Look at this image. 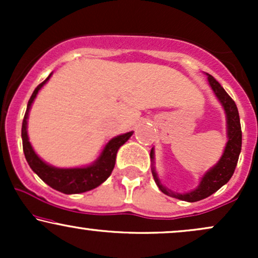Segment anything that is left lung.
I'll return each instance as SVG.
<instances>
[{"instance_id":"1","label":"left lung","mask_w":258,"mask_h":258,"mask_svg":"<svg viewBox=\"0 0 258 258\" xmlns=\"http://www.w3.org/2000/svg\"><path fill=\"white\" fill-rule=\"evenodd\" d=\"M210 86L214 90L215 94L220 102L223 105L224 110L227 115V125H228V142L226 149H224L223 155L220 161L216 164L215 167H212L209 172H206L205 176L201 179L199 186L190 193L185 194H174L171 190L165 188L164 185L160 183V180L156 176V172L153 168V176L155 179L156 184L159 185L160 190L168 197L176 198V199L189 201V203H195L205 199L217 191L222 185L232 178L234 171H235L236 164H238L239 155L241 152V126H240V117H239V111L236 108L235 102L230 98L229 94L224 91L220 82L216 80L214 76L209 75ZM150 158L154 159V152L152 149L150 152Z\"/></svg>"}]
</instances>
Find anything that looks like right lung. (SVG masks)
<instances>
[{
	"label": "right lung",
	"mask_w": 258,
	"mask_h": 258,
	"mask_svg": "<svg viewBox=\"0 0 258 258\" xmlns=\"http://www.w3.org/2000/svg\"><path fill=\"white\" fill-rule=\"evenodd\" d=\"M52 74L41 82L40 85L35 88L34 93L31 94L30 99L28 102V108H26L24 120H23L22 126V138H23V150H24V155L26 161H28L29 166L31 170L43 180L49 186H52L55 190L61 191L64 194H79L85 193V191L91 190V189L97 188V186L102 184L104 180L110 176L112 172V168L115 166V160H116V153L119 148L125 144L128 141L130 137L132 136L133 132L125 133V135L117 136V137L112 138L109 141L102 154L94 162L93 165L87 167H78V168H57L47 165L43 162L36 153L32 149L30 142H29L28 132H26V120H28L29 110L30 106L36 98V94L41 87L48 81Z\"/></svg>",
	"instance_id": "right-lung-1"
}]
</instances>
